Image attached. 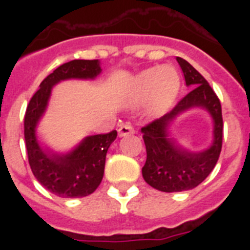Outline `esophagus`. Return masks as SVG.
<instances>
[{
	"label": "esophagus",
	"mask_w": 250,
	"mask_h": 250,
	"mask_svg": "<svg viewBox=\"0 0 250 250\" xmlns=\"http://www.w3.org/2000/svg\"><path fill=\"white\" fill-rule=\"evenodd\" d=\"M118 132H119V136L123 138V136H126V135H130V134H132V132H134V129H132V126L131 125H129V124H123V125L119 127Z\"/></svg>",
	"instance_id": "1"
}]
</instances>
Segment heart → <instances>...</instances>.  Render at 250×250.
Segmentation results:
<instances>
[{
	"instance_id": "1",
	"label": "heart",
	"mask_w": 250,
	"mask_h": 250,
	"mask_svg": "<svg viewBox=\"0 0 250 250\" xmlns=\"http://www.w3.org/2000/svg\"><path fill=\"white\" fill-rule=\"evenodd\" d=\"M180 87V77L171 66L152 67L138 75L131 86L132 98L143 101L152 98L159 107L167 106L176 96Z\"/></svg>"
}]
</instances>
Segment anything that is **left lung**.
Returning <instances> with one entry per match:
<instances>
[{"label":"left lung","mask_w":250,"mask_h":250,"mask_svg":"<svg viewBox=\"0 0 250 250\" xmlns=\"http://www.w3.org/2000/svg\"><path fill=\"white\" fill-rule=\"evenodd\" d=\"M190 91L173 110L141 129L146 161L143 178L150 187L165 193L184 191L198 187L211 173L219 159L223 143L222 105L204 77L182 57H176ZM202 107L213 119V143L203 152H190L168 138V125L187 109Z\"/></svg>","instance_id":"1"}]
</instances>
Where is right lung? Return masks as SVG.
Returning a JSON list of instances; mask_svg holds the SVG:
<instances>
[{
	"mask_svg": "<svg viewBox=\"0 0 250 250\" xmlns=\"http://www.w3.org/2000/svg\"><path fill=\"white\" fill-rule=\"evenodd\" d=\"M100 72L99 60H72L63 63L40 83L26 109L25 141L31 170L40 184L60 198H83L98 189L104 176L106 152L118 132L112 130L107 134L86 136L70 152L59 154L39 144L37 124L46 111L56 83L70 79L92 80Z\"/></svg>",
	"mask_w": 250,
	"mask_h": 250,
	"instance_id": "obj_1",
	"label": "right lung"
}]
</instances>
